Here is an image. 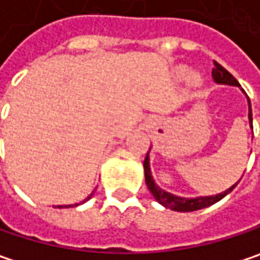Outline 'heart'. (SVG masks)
Instances as JSON below:
<instances>
[{"label": "heart", "instance_id": "b5f03b06", "mask_svg": "<svg viewBox=\"0 0 260 260\" xmlns=\"http://www.w3.org/2000/svg\"><path fill=\"white\" fill-rule=\"evenodd\" d=\"M178 74H180V77H181V79H184V80L192 79V71H190L189 68H181Z\"/></svg>", "mask_w": 260, "mask_h": 260}]
</instances>
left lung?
<instances>
[{"label": "left lung", "mask_w": 260, "mask_h": 260, "mask_svg": "<svg viewBox=\"0 0 260 260\" xmlns=\"http://www.w3.org/2000/svg\"><path fill=\"white\" fill-rule=\"evenodd\" d=\"M213 80L217 83V84H226V86H238L240 87V83L238 80L228 71L224 70L223 67L217 62H214V68H213ZM248 103V123H250V128L253 129V119H251V104H250V100L247 96ZM150 152V150H149ZM144 177H146V184L149 187V190L152 192V195L154 197V200L157 201L160 205H164L165 208H170L173 211H180V213H189V211H197L201 208H205V207H210L213 204H216L217 201H220L224 198L228 193H231L234 190V187L238 184V181L235 184H232L229 189H226L222 193H217V195H210V197H197V198H184V197H177L174 193H170L167 190H164L162 187H159L154 181L153 176H152V170H150V156L147 153L146 159H144ZM241 180V178H240Z\"/></svg>", "instance_id": "left-lung-1"}]
</instances>
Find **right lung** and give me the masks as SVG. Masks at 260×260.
Segmentation results:
<instances>
[{
	"label": "right lung",
	"instance_id": "right-lung-1",
	"mask_svg": "<svg viewBox=\"0 0 260 260\" xmlns=\"http://www.w3.org/2000/svg\"><path fill=\"white\" fill-rule=\"evenodd\" d=\"M93 192H95V190H93ZM93 192H92V193H90V195H89V197H87L86 200L82 201V202H79V204H71V205H58V207H55V208H70V207H77V205H80V204H84L86 201L90 200V198L93 197Z\"/></svg>",
	"mask_w": 260,
	"mask_h": 260
}]
</instances>
